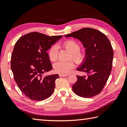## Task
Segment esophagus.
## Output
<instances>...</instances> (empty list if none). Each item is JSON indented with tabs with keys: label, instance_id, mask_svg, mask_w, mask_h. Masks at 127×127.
Masks as SVG:
<instances>
[{
	"label": "esophagus",
	"instance_id": "esophagus-1",
	"mask_svg": "<svg viewBox=\"0 0 127 127\" xmlns=\"http://www.w3.org/2000/svg\"><path fill=\"white\" fill-rule=\"evenodd\" d=\"M68 74H59V76L60 77H66L68 76Z\"/></svg>",
	"mask_w": 127,
	"mask_h": 127
}]
</instances>
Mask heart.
<instances>
[{"mask_svg":"<svg viewBox=\"0 0 127 127\" xmlns=\"http://www.w3.org/2000/svg\"><path fill=\"white\" fill-rule=\"evenodd\" d=\"M61 46L71 53L70 59H73L77 64H81L85 61L86 53L84 51L80 50V44L74 39H68L64 42ZM48 57L52 62L56 61L58 57L59 49L56 45H53L49 49ZM75 64L74 62H58L54 64V70L56 73L60 74H68L71 69H73Z\"/></svg>","mask_w":127,"mask_h":127,"instance_id":"obj_1","label":"heart"}]
</instances>
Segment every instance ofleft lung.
Wrapping results in <instances>:
<instances>
[{
  "label": "left lung",
  "mask_w": 127,
  "mask_h": 127,
  "mask_svg": "<svg viewBox=\"0 0 127 127\" xmlns=\"http://www.w3.org/2000/svg\"><path fill=\"white\" fill-rule=\"evenodd\" d=\"M80 40L86 48V58L77 70L88 76L77 75L72 87L74 93L82 97H92L100 94L107 81L112 68L113 51L110 41L102 32L85 27L68 34Z\"/></svg>",
  "instance_id": "1"
}]
</instances>
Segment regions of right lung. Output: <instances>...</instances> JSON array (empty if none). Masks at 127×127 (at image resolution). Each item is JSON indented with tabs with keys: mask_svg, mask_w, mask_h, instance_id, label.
Wrapping results in <instances>:
<instances>
[{
	"mask_svg": "<svg viewBox=\"0 0 127 127\" xmlns=\"http://www.w3.org/2000/svg\"><path fill=\"white\" fill-rule=\"evenodd\" d=\"M62 37L33 32L21 37L15 44L11 57L14 80L22 93L32 100H45L54 92L59 75L42 74L52 69L47 51Z\"/></svg>",
	"mask_w": 127,
	"mask_h": 127,
	"instance_id": "obj_1",
	"label": "right lung"
}]
</instances>
